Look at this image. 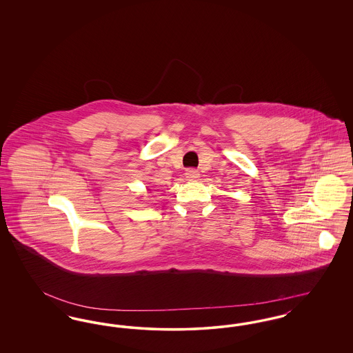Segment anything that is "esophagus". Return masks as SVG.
Listing matches in <instances>:
<instances>
[{
    "label": "esophagus",
    "instance_id": "esophagus-1",
    "mask_svg": "<svg viewBox=\"0 0 353 353\" xmlns=\"http://www.w3.org/2000/svg\"><path fill=\"white\" fill-rule=\"evenodd\" d=\"M185 176H186L188 180L193 181V180H197V179L200 177V173H199V170H196V169H188L186 173H185Z\"/></svg>",
    "mask_w": 353,
    "mask_h": 353
}]
</instances>
